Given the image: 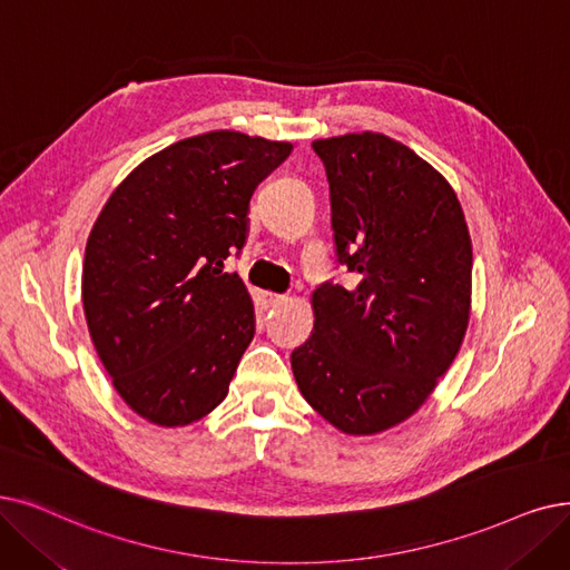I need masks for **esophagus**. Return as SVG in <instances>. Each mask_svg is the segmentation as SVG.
<instances>
[{"instance_id":"obj_1","label":"esophagus","mask_w":570,"mask_h":570,"mask_svg":"<svg viewBox=\"0 0 570 570\" xmlns=\"http://www.w3.org/2000/svg\"><path fill=\"white\" fill-rule=\"evenodd\" d=\"M286 301V295H277V293H265V303L269 305V307H277V305H282Z\"/></svg>"}]
</instances>
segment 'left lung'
<instances>
[{"instance_id":"obj_1","label":"left lung","mask_w":570,"mask_h":570,"mask_svg":"<svg viewBox=\"0 0 570 570\" xmlns=\"http://www.w3.org/2000/svg\"><path fill=\"white\" fill-rule=\"evenodd\" d=\"M337 263L358 284H321L314 331L291 354L305 401L350 435L405 422L448 373L470 318L473 244L454 188L380 132L316 139Z\"/></svg>"}]
</instances>
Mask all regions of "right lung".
Wrapping results in <instances>:
<instances>
[{
  "label": "right lung",
  "instance_id": "obj_1",
  "mask_svg": "<svg viewBox=\"0 0 570 570\" xmlns=\"http://www.w3.org/2000/svg\"><path fill=\"white\" fill-rule=\"evenodd\" d=\"M288 141L216 130L146 158L111 193L86 244L83 312L114 389L158 426H186L228 395L256 318L224 272L249 200Z\"/></svg>",
  "mask_w": 570,
  "mask_h": 570
}]
</instances>
